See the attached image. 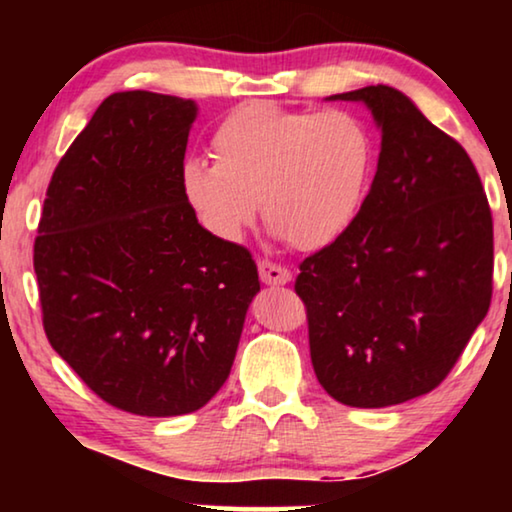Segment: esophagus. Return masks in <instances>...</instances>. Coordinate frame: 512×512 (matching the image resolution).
Segmentation results:
<instances>
[{
    "instance_id": "1",
    "label": "esophagus",
    "mask_w": 512,
    "mask_h": 512,
    "mask_svg": "<svg viewBox=\"0 0 512 512\" xmlns=\"http://www.w3.org/2000/svg\"><path fill=\"white\" fill-rule=\"evenodd\" d=\"M258 275H261V282L268 286H284L291 282V272L272 261H258Z\"/></svg>"
}]
</instances>
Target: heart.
<instances>
[{"label": "heart", "instance_id": "1", "mask_svg": "<svg viewBox=\"0 0 512 512\" xmlns=\"http://www.w3.org/2000/svg\"><path fill=\"white\" fill-rule=\"evenodd\" d=\"M212 158L186 160L181 188L202 226L240 240L256 214L275 237L312 251L345 233L375 165L368 125L352 111H293L249 102L216 125Z\"/></svg>", "mask_w": 512, "mask_h": 512}]
</instances>
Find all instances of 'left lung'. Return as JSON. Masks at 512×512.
<instances>
[{"label":"left lung","mask_w":512,"mask_h":512,"mask_svg":"<svg viewBox=\"0 0 512 512\" xmlns=\"http://www.w3.org/2000/svg\"><path fill=\"white\" fill-rule=\"evenodd\" d=\"M328 100L366 104L382 132L373 186L338 240L300 263L321 387L352 408L429 394L492 300V212L464 146L389 86Z\"/></svg>","instance_id":"1"}]
</instances>
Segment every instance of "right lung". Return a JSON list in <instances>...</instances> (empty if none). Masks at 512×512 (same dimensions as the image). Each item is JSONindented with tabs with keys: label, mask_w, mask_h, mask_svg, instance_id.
Wrapping results in <instances>:
<instances>
[{
	"label": "right lung",
	"mask_w": 512,
	"mask_h": 512,
	"mask_svg": "<svg viewBox=\"0 0 512 512\" xmlns=\"http://www.w3.org/2000/svg\"><path fill=\"white\" fill-rule=\"evenodd\" d=\"M198 104L104 100L48 184L34 272L51 347L102 401L200 410L228 380L261 291L251 254L198 223L181 188Z\"/></svg>",
	"instance_id": "1"
}]
</instances>
